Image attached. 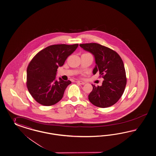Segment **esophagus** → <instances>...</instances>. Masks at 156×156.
I'll list each match as a JSON object with an SVG mask.
<instances>
[{
    "label": "esophagus",
    "instance_id": "esophagus-1",
    "mask_svg": "<svg viewBox=\"0 0 156 156\" xmlns=\"http://www.w3.org/2000/svg\"><path fill=\"white\" fill-rule=\"evenodd\" d=\"M76 83H77L78 84H80V85H85L86 83L85 82H82V81H76Z\"/></svg>",
    "mask_w": 156,
    "mask_h": 156
}]
</instances>
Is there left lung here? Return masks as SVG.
I'll list each match as a JSON object with an SVG mask.
<instances>
[{
  "instance_id": "1",
  "label": "left lung",
  "mask_w": 156,
  "mask_h": 156,
  "mask_svg": "<svg viewBox=\"0 0 156 156\" xmlns=\"http://www.w3.org/2000/svg\"><path fill=\"white\" fill-rule=\"evenodd\" d=\"M80 45L94 55L96 66L93 73L96 74L98 71L104 80L101 86L92 85L93 90L88 96L89 100L98 107L113 105L122 97L127 83L122 59L115 51L97 43L81 44Z\"/></svg>"
}]
</instances>
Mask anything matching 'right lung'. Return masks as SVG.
<instances>
[{
    "label": "right lung",
    "mask_w": 156,
    "mask_h": 156,
    "mask_svg": "<svg viewBox=\"0 0 156 156\" xmlns=\"http://www.w3.org/2000/svg\"><path fill=\"white\" fill-rule=\"evenodd\" d=\"M73 45L57 44L46 47L36 54L27 69V89L33 98L44 106L52 105L63 98L71 81L56 80L57 69L77 48Z\"/></svg>",
    "instance_id": "right-lung-1"
}]
</instances>
